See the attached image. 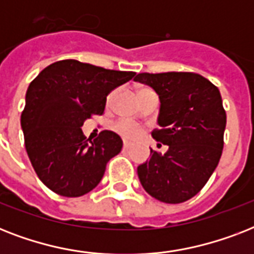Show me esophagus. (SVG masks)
<instances>
[{"label":"esophagus","instance_id":"34e87169","mask_svg":"<svg viewBox=\"0 0 254 254\" xmlns=\"http://www.w3.org/2000/svg\"><path fill=\"white\" fill-rule=\"evenodd\" d=\"M129 147H130V143L127 142V141H125V142H124V149H125V150H127Z\"/></svg>","mask_w":254,"mask_h":254}]
</instances>
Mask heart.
Segmentation results:
<instances>
[{
    "label": "heart",
    "mask_w": 254,
    "mask_h": 254,
    "mask_svg": "<svg viewBox=\"0 0 254 254\" xmlns=\"http://www.w3.org/2000/svg\"><path fill=\"white\" fill-rule=\"evenodd\" d=\"M143 91H150V89H147V88H143L139 92ZM138 92V93H139ZM113 95H115V92H112L111 95L108 96V103H111L112 99H113ZM115 129L117 133L125 137L127 139H134L137 138L139 134H141V127L134 123H130V121H127V120H121V121H117L115 124Z\"/></svg>",
    "instance_id": "obj_1"
}]
</instances>
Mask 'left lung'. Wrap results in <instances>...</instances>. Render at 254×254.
<instances>
[{"instance_id":"left-lung-1","label":"left lung","mask_w":254,"mask_h":254,"mask_svg":"<svg viewBox=\"0 0 254 254\" xmlns=\"http://www.w3.org/2000/svg\"><path fill=\"white\" fill-rule=\"evenodd\" d=\"M134 80L158 93L161 127L151 137L169 145L163 155L150 150V159L137 169L139 182L163 203H183L204 187L220 161L227 124L220 92L193 72H143Z\"/></svg>"}]
</instances>
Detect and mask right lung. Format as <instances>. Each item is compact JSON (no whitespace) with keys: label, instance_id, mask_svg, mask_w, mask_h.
I'll return each mask as SVG.
<instances>
[{"label":"right lung","instance_id":"obj_1","mask_svg":"<svg viewBox=\"0 0 254 254\" xmlns=\"http://www.w3.org/2000/svg\"><path fill=\"white\" fill-rule=\"evenodd\" d=\"M134 75L65 59L46 67L30 83L21 127L30 162L51 191L76 197L99 185L123 139L103 130L91 141L81 127L92 116L103 115L108 93Z\"/></svg>","mask_w":254,"mask_h":254}]
</instances>
